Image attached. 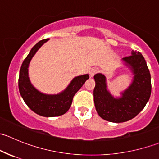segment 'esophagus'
Instances as JSON below:
<instances>
[{
  "mask_svg": "<svg viewBox=\"0 0 159 159\" xmlns=\"http://www.w3.org/2000/svg\"><path fill=\"white\" fill-rule=\"evenodd\" d=\"M98 70H99L98 68H92V69L90 70V75H91V77L94 76L96 73H98Z\"/></svg>",
  "mask_w": 159,
  "mask_h": 159,
  "instance_id": "1",
  "label": "esophagus"
}]
</instances>
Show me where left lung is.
<instances>
[{"label":"left lung","instance_id":"obj_1","mask_svg":"<svg viewBox=\"0 0 159 159\" xmlns=\"http://www.w3.org/2000/svg\"><path fill=\"white\" fill-rule=\"evenodd\" d=\"M123 60L131 66L134 73L132 84L122 93V97L115 98L107 91L105 77L102 74L94 76V102L101 118L111 122H125L134 118L149 100L152 91L151 75L145 58L139 51Z\"/></svg>","mask_w":159,"mask_h":159}]
</instances>
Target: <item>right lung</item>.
I'll return each instance as SVG.
<instances>
[{
  "instance_id": "right-lung-1",
  "label": "right lung",
  "mask_w": 159,
  "mask_h": 159,
  "mask_svg": "<svg viewBox=\"0 0 159 159\" xmlns=\"http://www.w3.org/2000/svg\"><path fill=\"white\" fill-rule=\"evenodd\" d=\"M48 39H44L37 43L20 67L18 79V88L24 101L33 111L44 117H55L68 111L77 91L89 78V75L76 77L65 91L56 95H49L39 92L30 84L28 78V65L32 57L38 49Z\"/></svg>"
}]
</instances>
